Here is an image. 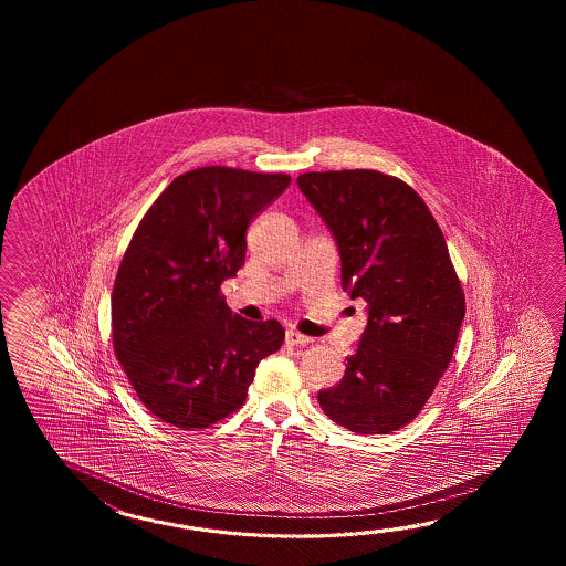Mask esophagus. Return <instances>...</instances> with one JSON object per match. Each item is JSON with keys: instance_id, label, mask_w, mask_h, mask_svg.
I'll list each match as a JSON object with an SVG mask.
<instances>
[{"instance_id": "obj_1", "label": "esophagus", "mask_w": 566, "mask_h": 566, "mask_svg": "<svg viewBox=\"0 0 566 566\" xmlns=\"http://www.w3.org/2000/svg\"><path fill=\"white\" fill-rule=\"evenodd\" d=\"M285 342H287L289 346H307L312 339L307 336H303L300 332L289 329L287 336H285Z\"/></svg>"}]
</instances>
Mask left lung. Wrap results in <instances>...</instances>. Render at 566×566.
I'll return each instance as SVG.
<instances>
[{"label": "left lung", "mask_w": 566, "mask_h": 566, "mask_svg": "<svg viewBox=\"0 0 566 566\" xmlns=\"http://www.w3.org/2000/svg\"><path fill=\"white\" fill-rule=\"evenodd\" d=\"M297 186L336 241L342 289L368 303L344 378L317 400L352 433H392L433 395L465 317L446 237L421 196L380 171H310Z\"/></svg>", "instance_id": "obj_1"}]
</instances>
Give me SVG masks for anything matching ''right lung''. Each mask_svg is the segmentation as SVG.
<instances>
[{
	"label": "right lung",
	"instance_id": "obj_1",
	"mask_svg": "<svg viewBox=\"0 0 566 566\" xmlns=\"http://www.w3.org/2000/svg\"><path fill=\"white\" fill-rule=\"evenodd\" d=\"M285 174L210 166L159 193L133 234L111 295L113 346L145 409L184 431L241 409L277 319L230 312L220 285L244 265L247 229L287 190Z\"/></svg>",
	"mask_w": 566,
	"mask_h": 566
}]
</instances>
